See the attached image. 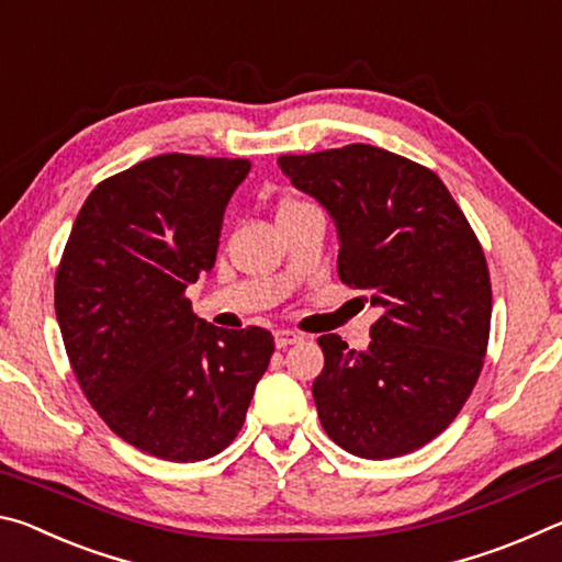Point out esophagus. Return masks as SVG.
Here are the masks:
<instances>
[{
	"label": "esophagus",
	"mask_w": 562,
	"mask_h": 562,
	"mask_svg": "<svg viewBox=\"0 0 562 562\" xmlns=\"http://www.w3.org/2000/svg\"><path fill=\"white\" fill-rule=\"evenodd\" d=\"M297 341H302V335H297V331H292V329H278V331H274V345H278L280 349L290 347V345H297Z\"/></svg>",
	"instance_id": "obj_1"
}]
</instances>
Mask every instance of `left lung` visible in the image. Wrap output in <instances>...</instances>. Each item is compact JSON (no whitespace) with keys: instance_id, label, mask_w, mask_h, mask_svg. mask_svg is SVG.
<instances>
[{"instance_id":"8db88e82","label":"left lung","mask_w":562,"mask_h":562,"mask_svg":"<svg viewBox=\"0 0 562 562\" xmlns=\"http://www.w3.org/2000/svg\"><path fill=\"white\" fill-rule=\"evenodd\" d=\"M278 166L325 207L339 280L379 312L367 349L317 339L322 426L359 459L422 449L461 412L486 357L491 280L469 221L434 170L384 148L351 144Z\"/></svg>"}]
</instances>
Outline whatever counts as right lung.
Masks as SVG:
<instances>
[{"instance_id": "1", "label": "right lung", "mask_w": 562, "mask_h": 562, "mask_svg": "<svg viewBox=\"0 0 562 562\" xmlns=\"http://www.w3.org/2000/svg\"><path fill=\"white\" fill-rule=\"evenodd\" d=\"M245 158L164 154L91 190L56 270L54 307L83 394L156 459H211L243 429L270 364L268 329L198 319L188 284L213 270Z\"/></svg>"}]
</instances>
